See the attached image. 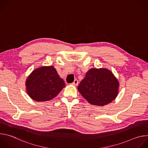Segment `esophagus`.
I'll list each match as a JSON object with an SVG mask.
<instances>
[{
  "label": "esophagus",
  "mask_w": 148,
  "mask_h": 148,
  "mask_svg": "<svg viewBox=\"0 0 148 148\" xmlns=\"http://www.w3.org/2000/svg\"><path fill=\"white\" fill-rule=\"evenodd\" d=\"M78 80H77V79H75V80L74 81V82H73L71 84H72V85H73V86H77L78 85Z\"/></svg>",
  "instance_id": "esophagus-1"
}]
</instances>
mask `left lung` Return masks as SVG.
<instances>
[{"label": "left lung", "mask_w": 148, "mask_h": 148, "mask_svg": "<svg viewBox=\"0 0 148 148\" xmlns=\"http://www.w3.org/2000/svg\"><path fill=\"white\" fill-rule=\"evenodd\" d=\"M119 84L112 73L106 69H91L78 86V90L94 105L103 106L118 94Z\"/></svg>", "instance_id": "obj_1"}]
</instances>
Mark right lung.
<instances>
[{"mask_svg": "<svg viewBox=\"0 0 148 148\" xmlns=\"http://www.w3.org/2000/svg\"><path fill=\"white\" fill-rule=\"evenodd\" d=\"M26 86L32 99L43 102L56 97L65 87V82L53 66H44L33 71L26 79Z\"/></svg>", "mask_w": 148, "mask_h": 148, "instance_id": "obj_1", "label": "right lung"}]
</instances>
